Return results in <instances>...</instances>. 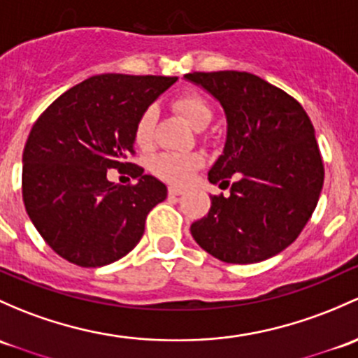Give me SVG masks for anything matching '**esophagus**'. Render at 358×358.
Segmentation results:
<instances>
[{
  "label": "esophagus",
  "instance_id": "esophagus-1",
  "mask_svg": "<svg viewBox=\"0 0 358 358\" xmlns=\"http://www.w3.org/2000/svg\"><path fill=\"white\" fill-rule=\"evenodd\" d=\"M183 189H180V187H169L168 189V194L171 195V197H176V195H182L183 194Z\"/></svg>",
  "mask_w": 358,
  "mask_h": 358
}]
</instances>
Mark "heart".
<instances>
[{
	"instance_id": "obj_1",
	"label": "heart",
	"mask_w": 358,
	"mask_h": 358,
	"mask_svg": "<svg viewBox=\"0 0 358 358\" xmlns=\"http://www.w3.org/2000/svg\"><path fill=\"white\" fill-rule=\"evenodd\" d=\"M175 110L182 113L187 122L197 130L202 127L206 129L213 120V110L209 108V104L195 92H187L176 97ZM154 122H156V110L154 108H148L138 116L137 125H135V142L141 148H148L152 141ZM202 163H204V157L197 152L161 154L154 159L152 169L168 182L185 183L192 176V173L202 166Z\"/></svg>"
}]
</instances>
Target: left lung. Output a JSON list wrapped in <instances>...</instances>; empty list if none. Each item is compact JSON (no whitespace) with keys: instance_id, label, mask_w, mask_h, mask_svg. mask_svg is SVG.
I'll return each instance as SVG.
<instances>
[{"instance_id":"1","label":"left lung","mask_w":358,"mask_h":358,"mask_svg":"<svg viewBox=\"0 0 358 358\" xmlns=\"http://www.w3.org/2000/svg\"><path fill=\"white\" fill-rule=\"evenodd\" d=\"M223 108L227 142L209 182L229 187L210 197L208 216L192 223L195 242L229 264H254L292 245L310 220L324 166L306 110L285 90L247 71H194Z\"/></svg>"}]
</instances>
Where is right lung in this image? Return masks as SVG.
I'll list each match as a JSON object with an SVG mask.
<instances>
[{
  "mask_svg": "<svg viewBox=\"0 0 358 358\" xmlns=\"http://www.w3.org/2000/svg\"><path fill=\"white\" fill-rule=\"evenodd\" d=\"M178 80L103 73L66 90L37 118L22 157L25 210L44 242L82 268L118 261L141 242L149 210L168 189L130 163L135 125ZM108 169L138 180L120 186Z\"/></svg>",
  "mask_w": 358,
  "mask_h": 358,
  "instance_id": "1",
  "label": "right lung"
}]
</instances>
